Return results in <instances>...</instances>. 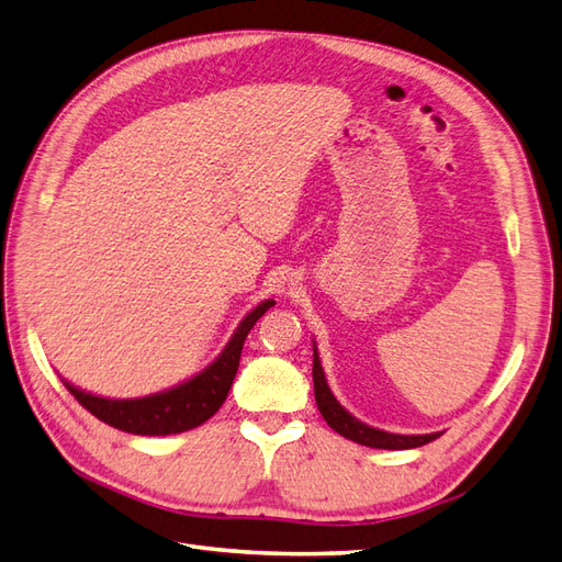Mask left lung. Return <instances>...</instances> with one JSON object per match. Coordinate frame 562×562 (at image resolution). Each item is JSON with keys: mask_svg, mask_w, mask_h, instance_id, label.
Here are the masks:
<instances>
[{"mask_svg": "<svg viewBox=\"0 0 562 562\" xmlns=\"http://www.w3.org/2000/svg\"><path fill=\"white\" fill-rule=\"evenodd\" d=\"M313 390H315V404H318V411L325 418V423L335 431H339L341 437H347L356 443L370 446V449H390V451L418 449V446L441 437V431H431V435H392V431L375 429L353 418L347 408H341L335 394L329 392L325 372L321 366V356L315 351V347H313Z\"/></svg>", "mask_w": 562, "mask_h": 562, "instance_id": "left-lung-1", "label": "left lung"}]
</instances>
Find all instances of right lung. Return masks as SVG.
Segmentation results:
<instances>
[{
    "label": "right lung",
    "mask_w": 562,
    "mask_h": 562,
    "mask_svg": "<svg viewBox=\"0 0 562 562\" xmlns=\"http://www.w3.org/2000/svg\"><path fill=\"white\" fill-rule=\"evenodd\" d=\"M270 306H276V301H261V304L239 323L233 339L227 341L223 353L215 358L209 368L201 370L192 380L172 386L168 392H158L142 398H104L90 392H82L78 386L68 384L66 380L64 384L66 390L78 398V404L82 408H88L94 418L116 429H123L127 435H180V431L206 423L211 415L223 406L229 386H233V380L237 375L244 339H247L249 329Z\"/></svg>",
    "instance_id": "add662e5"
}]
</instances>
